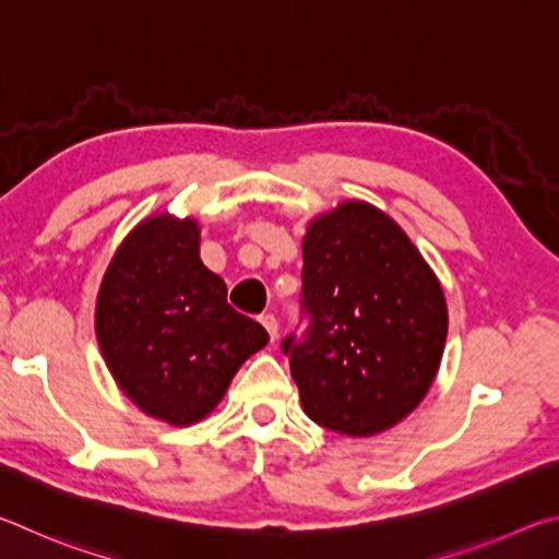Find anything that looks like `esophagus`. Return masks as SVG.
Listing matches in <instances>:
<instances>
[{
  "mask_svg": "<svg viewBox=\"0 0 559 559\" xmlns=\"http://www.w3.org/2000/svg\"><path fill=\"white\" fill-rule=\"evenodd\" d=\"M261 325L266 328V333L271 335V340L278 337V320H276V316H271V313L261 316Z\"/></svg>",
  "mask_w": 559,
  "mask_h": 559,
  "instance_id": "esophagus-1",
  "label": "esophagus"
}]
</instances>
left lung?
Wrapping results in <instances>:
<instances>
[{
	"label": "left lung",
	"instance_id": "obj_1",
	"mask_svg": "<svg viewBox=\"0 0 559 559\" xmlns=\"http://www.w3.org/2000/svg\"><path fill=\"white\" fill-rule=\"evenodd\" d=\"M302 333L283 337L302 409L320 427L372 437L416 409L447 345V300L390 216L345 202L302 239Z\"/></svg>",
	"mask_w": 559,
	"mask_h": 559
}]
</instances>
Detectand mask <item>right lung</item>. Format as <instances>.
<instances>
[{
  "label": "right lung",
  "instance_id": "add662e5",
  "mask_svg": "<svg viewBox=\"0 0 559 559\" xmlns=\"http://www.w3.org/2000/svg\"><path fill=\"white\" fill-rule=\"evenodd\" d=\"M96 335L108 370L140 409L177 427L200 421L269 333L226 302L200 259V226L153 216L103 276Z\"/></svg>",
  "mask_w": 559,
  "mask_h": 559
}]
</instances>
